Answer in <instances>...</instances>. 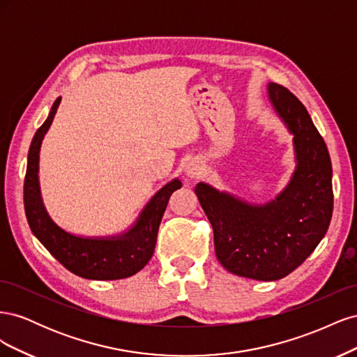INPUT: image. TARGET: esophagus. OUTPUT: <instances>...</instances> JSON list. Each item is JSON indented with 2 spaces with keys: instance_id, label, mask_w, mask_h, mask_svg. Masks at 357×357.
Here are the masks:
<instances>
[{
  "instance_id": "obj_1",
  "label": "esophagus",
  "mask_w": 357,
  "mask_h": 357,
  "mask_svg": "<svg viewBox=\"0 0 357 357\" xmlns=\"http://www.w3.org/2000/svg\"><path fill=\"white\" fill-rule=\"evenodd\" d=\"M185 174L189 178H198L202 174V165L201 162L197 159H190L185 165Z\"/></svg>"
}]
</instances>
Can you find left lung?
<instances>
[{
	"instance_id": "1",
	"label": "left lung",
	"mask_w": 357,
	"mask_h": 357,
	"mask_svg": "<svg viewBox=\"0 0 357 357\" xmlns=\"http://www.w3.org/2000/svg\"><path fill=\"white\" fill-rule=\"evenodd\" d=\"M275 114L294 135L295 169L274 199L248 202L208 183L195 193L214 232L218 261L229 273L274 282L290 274L325 236L333 208L332 164L325 139L296 96L266 84Z\"/></svg>"
}]
</instances>
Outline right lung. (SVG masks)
I'll return each instance as SVG.
<instances>
[{
	"instance_id": "obj_1",
	"label": "right lung",
	"mask_w": 357,
	"mask_h": 357,
	"mask_svg": "<svg viewBox=\"0 0 357 357\" xmlns=\"http://www.w3.org/2000/svg\"><path fill=\"white\" fill-rule=\"evenodd\" d=\"M61 96L53 102L50 113L36 132L28 152L24 185V204L28 225L36 238L49 253L73 274L89 280H121L137 274L152 259L159 225L172 192L181 188L174 178L160 188L144 205L135 222L123 232L105 236L75 235L50 218L40 189V149L43 138L56 114Z\"/></svg>"
}]
</instances>
